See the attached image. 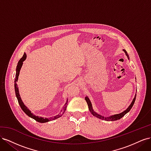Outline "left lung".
<instances>
[{"label": "left lung", "mask_w": 151, "mask_h": 151, "mask_svg": "<svg viewBox=\"0 0 151 151\" xmlns=\"http://www.w3.org/2000/svg\"><path fill=\"white\" fill-rule=\"evenodd\" d=\"M123 51H124V52H125V54H126L127 57H128V58H129V55L127 54V52H126V50L123 49ZM136 95H137V94H135V97H134V99H133V101H132V102L131 104H130V106H129V107H128V108L126 109V110H125L124 111L122 112L121 113L116 114V115H111V116H108V117H104V116H102V115H99V114L97 113L96 112H95V111L93 110V106H92V104H91V101L89 100V98H88V96H86V97H85V99H86V101L87 103H88V108H89V111H90V112L91 113V114H92V115H93V116H96L97 118H99V119H101V120H107V121H115V120H120V118H122L123 116H124V115H125V114H127L128 112H129V111L130 110L131 108H132V106H133V105H134V103H135V98H136Z\"/></svg>", "instance_id": "obj_1"}]
</instances>
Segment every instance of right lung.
Wrapping results in <instances>:
<instances>
[{
  "instance_id": "obj_1",
  "label": "right lung",
  "mask_w": 151,
  "mask_h": 151,
  "mask_svg": "<svg viewBox=\"0 0 151 151\" xmlns=\"http://www.w3.org/2000/svg\"><path fill=\"white\" fill-rule=\"evenodd\" d=\"M26 53H24L23 56H22V57L20 59L19 61L18 62V63H17V67H16V77H15V80H14V83H14V89H15L16 96V97H17L18 103H19L21 109H22V111H23L28 116H29V117H31L32 118H33V119L35 120L36 122H38L40 123H45V122H50V120H53L57 119V118H58L59 117H60L62 115H57L55 116H54L53 118H44L43 117L36 116V115H33V114L31 113V111L29 110V109L28 108H27L25 106V104H24V103L22 102V99L21 98L20 95H19V89H18L17 82V80H18V77H19V72H20V70H21V67L22 65V63H23V62L26 60ZM67 103H68V99H67L66 103L65 104L64 106H63V113H64L65 111L66 110L67 106V104H68Z\"/></svg>"
}]
</instances>
